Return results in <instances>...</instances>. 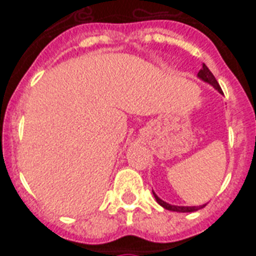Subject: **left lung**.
I'll return each instance as SVG.
<instances>
[{
	"mask_svg": "<svg viewBox=\"0 0 256 256\" xmlns=\"http://www.w3.org/2000/svg\"><path fill=\"white\" fill-rule=\"evenodd\" d=\"M196 77H198L200 81L206 82V84H208V85L212 86L215 90H218V92L223 94L222 88H220V86H219L218 81L215 80L214 74L211 73L210 70H208V68H207L204 64L202 65V69L199 70V73ZM152 195H154V198H156V202L160 203V206L164 207V208H166V210H170V211H175V212H194V211L200 210V208H203V207L206 206V204H202V206H175V204H170V203L162 200V199H160V196H158V195L154 192V191H152Z\"/></svg>",
	"mask_w": 256,
	"mask_h": 256,
	"instance_id": "8db88e82",
	"label": "left lung"
}]
</instances>
